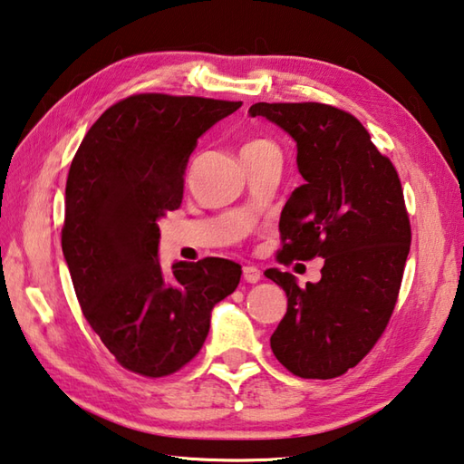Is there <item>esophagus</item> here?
<instances>
[{"label": "esophagus", "instance_id": "esophagus-1", "mask_svg": "<svg viewBox=\"0 0 464 464\" xmlns=\"http://www.w3.org/2000/svg\"><path fill=\"white\" fill-rule=\"evenodd\" d=\"M243 279L247 281V284H257L261 279V269H257L256 266H245L243 267Z\"/></svg>", "mask_w": 464, "mask_h": 464}]
</instances>
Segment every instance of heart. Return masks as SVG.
Returning a JSON list of instances; mask_svg holds the SVG:
<instances>
[{
	"mask_svg": "<svg viewBox=\"0 0 464 464\" xmlns=\"http://www.w3.org/2000/svg\"><path fill=\"white\" fill-rule=\"evenodd\" d=\"M256 144H266V142H251V144H247V147H256Z\"/></svg>",
	"mask_w": 464,
	"mask_h": 464,
	"instance_id": "b5f03b06",
	"label": "heart"
}]
</instances>
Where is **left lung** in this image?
Segmentation results:
<instances>
[{"label": "left lung", "instance_id": "8db88e82", "mask_svg": "<svg viewBox=\"0 0 464 464\" xmlns=\"http://www.w3.org/2000/svg\"><path fill=\"white\" fill-rule=\"evenodd\" d=\"M295 140L297 187L279 217L281 261L322 257V279L297 285L271 267L287 312L271 350L299 378L342 376L382 335L402 284L411 223L401 179L352 114L320 102L249 108Z\"/></svg>", "mask_w": 464, "mask_h": 464}]
</instances>
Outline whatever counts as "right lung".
Wrapping results in <instances>:
<instances>
[{
	"label": "right lung",
	"instance_id": "obj_1",
	"mask_svg": "<svg viewBox=\"0 0 464 464\" xmlns=\"http://www.w3.org/2000/svg\"><path fill=\"white\" fill-rule=\"evenodd\" d=\"M241 102L136 94L108 108L68 172L62 251L76 297L108 352L136 374L169 376L193 360L213 307L241 266L205 257L162 271L159 221L183 201L198 136Z\"/></svg>",
	"mask_w": 464,
	"mask_h": 464
}]
</instances>
